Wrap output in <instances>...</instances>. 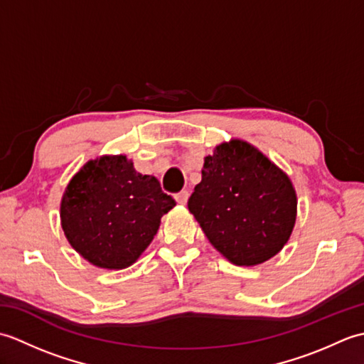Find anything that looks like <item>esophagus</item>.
<instances>
[{"mask_svg":"<svg viewBox=\"0 0 364 364\" xmlns=\"http://www.w3.org/2000/svg\"><path fill=\"white\" fill-rule=\"evenodd\" d=\"M188 198H189V192L188 191H181V192H178V194H175L176 203H180V205H186L188 203Z\"/></svg>","mask_w":364,"mask_h":364,"instance_id":"obj_1","label":"esophagus"}]
</instances>
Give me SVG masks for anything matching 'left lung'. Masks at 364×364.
Here are the masks:
<instances>
[{"instance_id": "obj_1", "label": "left lung", "mask_w": 364, "mask_h": 364, "mask_svg": "<svg viewBox=\"0 0 364 364\" xmlns=\"http://www.w3.org/2000/svg\"><path fill=\"white\" fill-rule=\"evenodd\" d=\"M208 241L236 266H258L289 241L297 194L288 173L242 139L215 145L188 202Z\"/></svg>"}]
</instances>
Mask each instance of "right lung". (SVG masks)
<instances>
[{"mask_svg": "<svg viewBox=\"0 0 364 364\" xmlns=\"http://www.w3.org/2000/svg\"><path fill=\"white\" fill-rule=\"evenodd\" d=\"M175 205L156 178L139 173L127 154H103L68 181L60 200V227L90 264L127 269L150 245L161 218Z\"/></svg>", "mask_w": 364, "mask_h": 364, "instance_id": "1", "label": "right lung"}]
</instances>
